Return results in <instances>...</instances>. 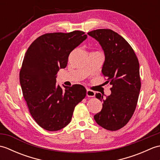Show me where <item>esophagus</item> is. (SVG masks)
Returning <instances> with one entry per match:
<instances>
[{
  "instance_id": "esophagus-1",
  "label": "esophagus",
  "mask_w": 160,
  "mask_h": 160,
  "mask_svg": "<svg viewBox=\"0 0 160 160\" xmlns=\"http://www.w3.org/2000/svg\"><path fill=\"white\" fill-rule=\"evenodd\" d=\"M95 95V92L92 90H90V89H87V96L88 97H94Z\"/></svg>"
}]
</instances>
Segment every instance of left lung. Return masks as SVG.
I'll return each mask as SVG.
<instances>
[{"label":"left lung","mask_w":160,"mask_h":160,"mask_svg":"<svg viewBox=\"0 0 160 160\" xmlns=\"http://www.w3.org/2000/svg\"><path fill=\"white\" fill-rule=\"evenodd\" d=\"M88 35L100 43L104 53L102 73L112 86L110 96L104 98L102 108L94 115L96 123L109 131H117L128 123L137 106L141 88L140 64L133 49L123 37L113 30H93Z\"/></svg>","instance_id":"8db88e82"}]
</instances>
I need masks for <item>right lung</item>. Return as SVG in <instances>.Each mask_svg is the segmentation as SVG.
<instances>
[{
  "label": "right lung",
  "instance_id": "obj_1",
  "mask_svg": "<svg viewBox=\"0 0 160 160\" xmlns=\"http://www.w3.org/2000/svg\"><path fill=\"white\" fill-rule=\"evenodd\" d=\"M87 38L84 32L50 33L38 37L27 50L20 83L32 116L40 127L56 131L70 123L75 107L86 96L80 84H56L57 73L67 65L70 53Z\"/></svg>",
  "mask_w": 160,
  "mask_h": 160
}]
</instances>
